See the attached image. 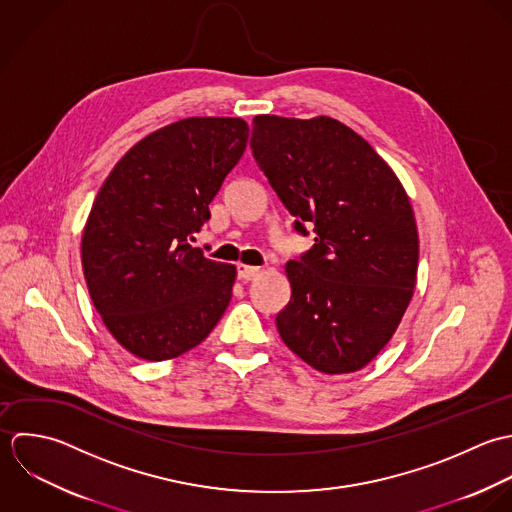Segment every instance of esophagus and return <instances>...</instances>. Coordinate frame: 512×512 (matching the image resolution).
Instances as JSON below:
<instances>
[{"instance_id":"esophagus-1","label":"esophagus","mask_w":512,"mask_h":512,"mask_svg":"<svg viewBox=\"0 0 512 512\" xmlns=\"http://www.w3.org/2000/svg\"><path fill=\"white\" fill-rule=\"evenodd\" d=\"M259 275H261V269H259V267H249V265H243V263L237 265V277H239L241 281H253V279H257Z\"/></svg>"}]
</instances>
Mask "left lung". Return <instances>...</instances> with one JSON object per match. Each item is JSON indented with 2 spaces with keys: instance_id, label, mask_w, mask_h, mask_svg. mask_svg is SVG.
I'll use <instances>...</instances> for the list:
<instances>
[{
  "instance_id": "obj_1",
  "label": "left lung",
  "mask_w": 512,
  "mask_h": 512,
  "mask_svg": "<svg viewBox=\"0 0 512 512\" xmlns=\"http://www.w3.org/2000/svg\"><path fill=\"white\" fill-rule=\"evenodd\" d=\"M251 150L295 231H314V245L287 263L279 334L318 372H356L388 344L413 295L419 241L408 194L376 150L330 116H255Z\"/></svg>"
}]
</instances>
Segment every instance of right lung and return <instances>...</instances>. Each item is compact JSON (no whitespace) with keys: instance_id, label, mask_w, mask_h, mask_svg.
I'll list each match as a JSON object with an SVG mask.
<instances>
[{"instance_id":"1","label":"right lung","mask_w":512,"mask_h":512,"mask_svg":"<svg viewBox=\"0 0 512 512\" xmlns=\"http://www.w3.org/2000/svg\"><path fill=\"white\" fill-rule=\"evenodd\" d=\"M247 138L241 118H184L134 144L106 178L83 231V273L106 328L134 356L188 352L229 305L235 267L190 241Z\"/></svg>"}]
</instances>
